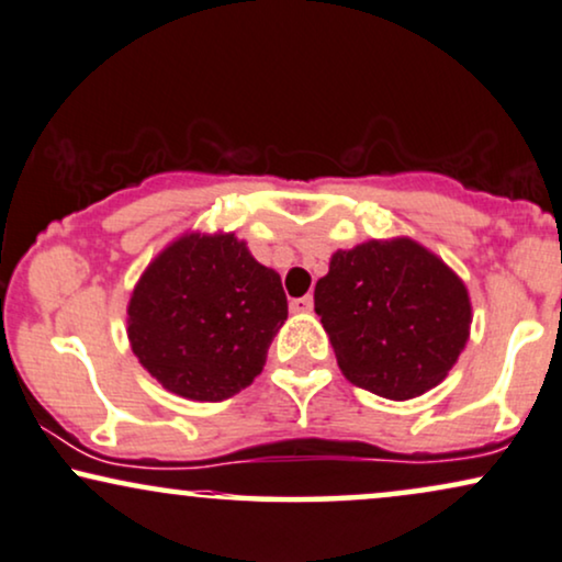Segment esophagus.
I'll return each instance as SVG.
<instances>
[{
    "label": "esophagus",
    "mask_w": 562,
    "mask_h": 562,
    "mask_svg": "<svg viewBox=\"0 0 562 562\" xmlns=\"http://www.w3.org/2000/svg\"><path fill=\"white\" fill-rule=\"evenodd\" d=\"M311 308H314V297L311 295L293 297V301H290V311H295V314H308Z\"/></svg>",
    "instance_id": "obj_1"
}]
</instances>
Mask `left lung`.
Returning a JSON list of instances; mask_svg holds the SVG:
<instances>
[{
	"mask_svg": "<svg viewBox=\"0 0 562 562\" xmlns=\"http://www.w3.org/2000/svg\"><path fill=\"white\" fill-rule=\"evenodd\" d=\"M314 305L345 379L383 400H415L438 386L470 339L464 282L412 238L339 248Z\"/></svg>",
	"mask_w": 562,
	"mask_h": 562,
	"instance_id": "1",
	"label": "left lung"
}]
</instances>
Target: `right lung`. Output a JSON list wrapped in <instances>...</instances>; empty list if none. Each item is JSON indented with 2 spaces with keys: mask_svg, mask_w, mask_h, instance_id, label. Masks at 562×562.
Listing matches in <instances>:
<instances>
[{
  "mask_svg": "<svg viewBox=\"0 0 562 562\" xmlns=\"http://www.w3.org/2000/svg\"><path fill=\"white\" fill-rule=\"evenodd\" d=\"M288 318L280 274L259 265L233 233H183L162 248L132 290V352L162 389L223 402L267 363Z\"/></svg>",
  "mask_w": 562,
  "mask_h": 562,
  "instance_id": "1",
  "label": "right lung"
}]
</instances>
